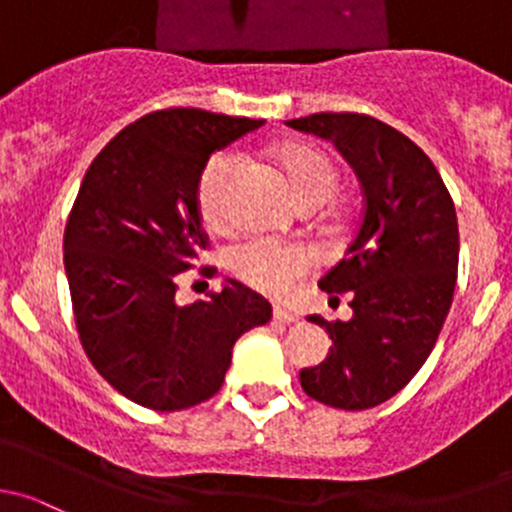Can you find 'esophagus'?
Instances as JSON below:
<instances>
[{
  "label": "esophagus",
  "instance_id": "esophagus-1",
  "mask_svg": "<svg viewBox=\"0 0 512 512\" xmlns=\"http://www.w3.org/2000/svg\"><path fill=\"white\" fill-rule=\"evenodd\" d=\"M273 318L278 320V323H298L300 320V315L295 313V310H291V308H283V305H276V308H273Z\"/></svg>",
  "mask_w": 512,
  "mask_h": 512
}]
</instances>
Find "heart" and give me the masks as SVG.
I'll return each instance as SVG.
<instances>
[{
    "label": "heart",
    "mask_w": 512,
    "mask_h": 512,
    "mask_svg": "<svg viewBox=\"0 0 512 512\" xmlns=\"http://www.w3.org/2000/svg\"><path fill=\"white\" fill-rule=\"evenodd\" d=\"M281 165L286 170L295 197L300 204L310 199H328L335 192L337 172L328 155L308 145H291L281 150ZM236 167V155L221 150L204 165L197 182V207L204 224L217 229L226 217V184ZM229 271L246 286L268 295H286L295 283L313 268L315 254L303 244L251 236L234 246L229 254Z\"/></svg>",
    "instance_id": "obj_1"
}]
</instances>
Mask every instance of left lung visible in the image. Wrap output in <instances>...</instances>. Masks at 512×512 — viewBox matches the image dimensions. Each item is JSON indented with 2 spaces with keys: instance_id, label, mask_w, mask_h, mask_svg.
<instances>
[{
  "instance_id": "8db88e82",
  "label": "left lung",
  "mask_w": 512,
  "mask_h": 512,
  "mask_svg": "<svg viewBox=\"0 0 512 512\" xmlns=\"http://www.w3.org/2000/svg\"><path fill=\"white\" fill-rule=\"evenodd\" d=\"M288 128L330 140L362 187V219L318 286L350 295V320L310 315L333 340L300 370L308 397L347 412L392 399L421 370L449 315L458 271V221L434 162L407 135L360 113H315Z\"/></svg>"
}]
</instances>
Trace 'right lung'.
<instances>
[{"instance_id": "obj_1", "label": "right lung", "mask_w": 512, "mask_h": 512, "mask_svg": "<svg viewBox=\"0 0 512 512\" xmlns=\"http://www.w3.org/2000/svg\"><path fill=\"white\" fill-rule=\"evenodd\" d=\"M263 120L199 108L155 110L120 130L83 177L63 266L88 360L140 407L179 412L219 392L231 350L271 320L263 295L224 281L179 305L177 278L207 249L197 182L212 152Z\"/></svg>"}]
</instances>
